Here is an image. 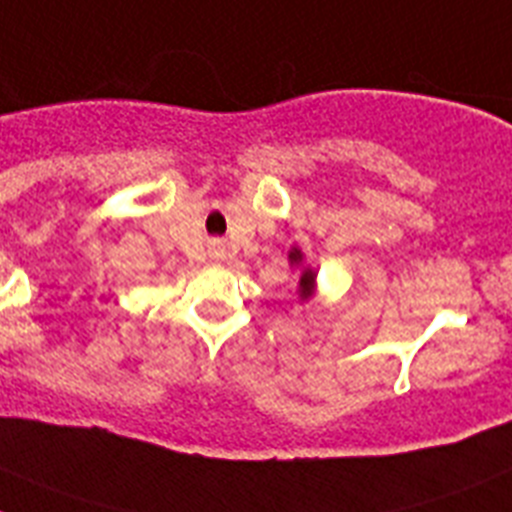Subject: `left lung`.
Wrapping results in <instances>:
<instances>
[{
	"label": "left lung",
	"instance_id": "8db88e82",
	"mask_svg": "<svg viewBox=\"0 0 512 512\" xmlns=\"http://www.w3.org/2000/svg\"><path fill=\"white\" fill-rule=\"evenodd\" d=\"M289 263L291 265H299L302 263V249H291L289 252ZM315 281H317V273L312 268H304L302 278H299V296L302 299H309V296L315 294Z\"/></svg>",
	"mask_w": 512,
	"mask_h": 512
}]
</instances>
